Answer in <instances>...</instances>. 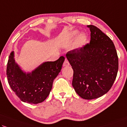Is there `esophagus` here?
Here are the masks:
<instances>
[{
    "mask_svg": "<svg viewBox=\"0 0 127 127\" xmlns=\"http://www.w3.org/2000/svg\"><path fill=\"white\" fill-rule=\"evenodd\" d=\"M69 65V62H68L67 59H65L63 64V66H68Z\"/></svg>",
    "mask_w": 127,
    "mask_h": 127,
    "instance_id": "1",
    "label": "esophagus"
}]
</instances>
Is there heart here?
Returning a JSON list of instances; mask_svg holds the SVG:
<instances>
[{"instance_id": "b5f03b06", "label": "heart", "mask_w": 127, "mask_h": 127, "mask_svg": "<svg viewBox=\"0 0 127 127\" xmlns=\"http://www.w3.org/2000/svg\"><path fill=\"white\" fill-rule=\"evenodd\" d=\"M78 31H73L71 33V38H75L78 35ZM87 40V37L85 34H81L78 37L76 41V45L78 47H81L85 44Z\"/></svg>"}]
</instances>
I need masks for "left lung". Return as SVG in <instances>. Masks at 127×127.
<instances>
[{
	"instance_id": "left-lung-1",
	"label": "left lung",
	"mask_w": 127,
	"mask_h": 127,
	"mask_svg": "<svg viewBox=\"0 0 127 127\" xmlns=\"http://www.w3.org/2000/svg\"><path fill=\"white\" fill-rule=\"evenodd\" d=\"M91 40L66 55L73 70L72 86L82 98L93 99L111 88L118 70V58L112 40L94 25H88Z\"/></svg>"
}]
</instances>
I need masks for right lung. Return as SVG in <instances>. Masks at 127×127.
Instances as JSON below:
<instances>
[{
    "label": "right lung",
    "mask_w": 127,
    "mask_h": 127,
    "mask_svg": "<svg viewBox=\"0 0 127 127\" xmlns=\"http://www.w3.org/2000/svg\"><path fill=\"white\" fill-rule=\"evenodd\" d=\"M64 56L54 62H45L32 72H24L15 62L14 52L9 56L7 65L8 83L22 101L36 104L44 101L49 95L54 80L62 69Z\"/></svg>",
    "instance_id": "obj_1"
}]
</instances>
